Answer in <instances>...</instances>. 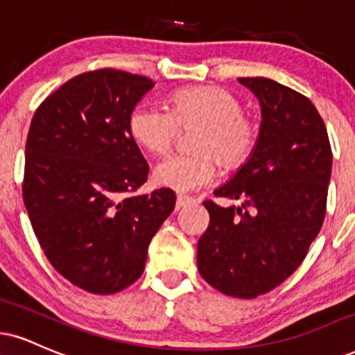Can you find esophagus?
<instances>
[{
  "mask_svg": "<svg viewBox=\"0 0 355 355\" xmlns=\"http://www.w3.org/2000/svg\"><path fill=\"white\" fill-rule=\"evenodd\" d=\"M198 202L195 196H189V195H177V208H183L187 205H193Z\"/></svg>",
  "mask_w": 355,
  "mask_h": 355,
  "instance_id": "34e87169",
  "label": "esophagus"
}]
</instances>
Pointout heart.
<instances>
[{
  "mask_svg": "<svg viewBox=\"0 0 355 355\" xmlns=\"http://www.w3.org/2000/svg\"><path fill=\"white\" fill-rule=\"evenodd\" d=\"M243 102L223 87H195L173 94L168 110L142 102L129 115V132L139 147L153 155L170 150L180 130L200 127L193 139L198 153H173L157 165V185L191 191L210 185L225 168H238L253 155L261 127L243 112Z\"/></svg>",
  "mask_w": 355,
  "mask_h": 355,
  "instance_id": "1",
  "label": "heart"
}]
</instances>
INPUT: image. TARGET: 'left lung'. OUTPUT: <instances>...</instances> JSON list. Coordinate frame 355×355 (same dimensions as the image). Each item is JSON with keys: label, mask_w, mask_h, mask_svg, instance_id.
Returning a JSON list of instances; mask_svg holds the SVG:
<instances>
[{"label": "left lung", "mask_w": 355, "mask_h": 355, "mask_svg": "<svg viewBox=\"0 0 355 355\" xmlns=\"http://www.w3.org/2000/svg\"><path fill=\"white\" fill-rule=\"evenodd\" d=\"M261 102V134L251 159L213 193L241 200L203 205L210 225L196 263L226 296L253 300L288 279L306 258L326 216L332 150L314 104L266 78H240Z\"/></svg>", "instance_id": "1"}]
</instances>
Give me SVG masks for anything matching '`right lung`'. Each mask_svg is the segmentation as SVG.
I'll list each match as a JSON object with an SVG mask.
<instances>
[{
  "mask_svg": "<svg viewBox=\"0 0 355 355\" xmlns=\"http://www.w3.org/2000/svg\"><path fill=\"white\" fill-rule=\"evenodd\" d=\"M155 83L117 69L76 76L49 94L26 139L23 200L54 270L84 291L114 294L144 272L175 191L135 195L148 165L129 115Z\"/></svg>",
  "mask_w": 355,
  "mask_h": 355,
  "instance_id": "1",
  "label": "right lung"
}]
</instances>
